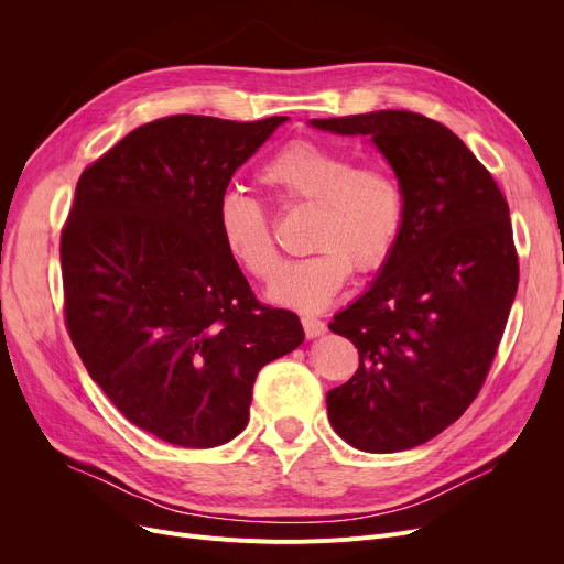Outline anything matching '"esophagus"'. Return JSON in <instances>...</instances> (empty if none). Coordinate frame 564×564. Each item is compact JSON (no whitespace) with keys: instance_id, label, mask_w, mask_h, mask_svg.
<instances>
[{"instance_id":"esophagus-1","label":"esophagus","mask_w":564,"mask_h":564,"mask_svg":"<svg viewBox=\"0 0 564 564\" xmlns=\"http://www.w3.org/2000/svg\"><path fill=\"white\" fill-rule=\"evenodd\" d=\"M302 324H304V332H306V338H317V336H324L327 334V324H324L322 319L317 317H302Z\"/></svg>"}]
</instances>
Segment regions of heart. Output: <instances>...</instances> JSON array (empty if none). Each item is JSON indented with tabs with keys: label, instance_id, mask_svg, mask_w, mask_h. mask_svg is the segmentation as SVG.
Here are the masks:
<instances>
[{
	"label": "heart",
	"instance_id": "obj_1",
	"mask_svg": "<svg viewBox=\"0 0 564 564\" xmlns=\"http://www.w3.org/2000/svg\"><path fill=\"white\" fill-rule=\"evenodd\" d=\"M258 183L279 203L311 207V256L285 262L267 290L274 304L317 313L357 272H377L395 253L406 224V189L379 162H354L327 141L297 137L258 171ZM217 235L226 253L253 279H270L279 249L270 213L245 194L217 203Z\"/></svg>",
	"mask_w": 564,
	"mask_h": 564
}]
</instances>
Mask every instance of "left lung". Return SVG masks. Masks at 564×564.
Instances as JSON below:
<instances>
[{"label": "left lung", "instance_id": "obj_1", "mask_svg": "<svg viewBox=\"0 0 564 564\" xmlns=\"http://www.w3.org/2000/svg\"><path fill=\"white\" fill-rule=\"evenodd\" d=\"M311 126L375 141L406 189L402 240L329 329L359 370L327 393L332 427L366 453L416 448L478 398L519 285L510 207L466 143L432 118L370 111Z\"/></svg>", "mask_w": 564, "mask_h": 564}]
</instances>
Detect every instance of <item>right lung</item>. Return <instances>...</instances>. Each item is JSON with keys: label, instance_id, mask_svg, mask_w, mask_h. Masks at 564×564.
<instances>
[{"label": "right lung", "instance_id": "add662e5", "mask_svg": "<svg viewBox=\"0 0 564 564\" xmlns=\"http://www.w3.org/2000/svg\"><path fill=\"white\" fill-rule=\"evenodd\" d=\"M288 116L177 113L86 166L62 230L64 315L88 375L123 416L183 448L247 427L262 366L304 343L264 306L217 235V203Z\"/></svg>", "mask_w": 564, "mask_h": 564}]
</instances>
